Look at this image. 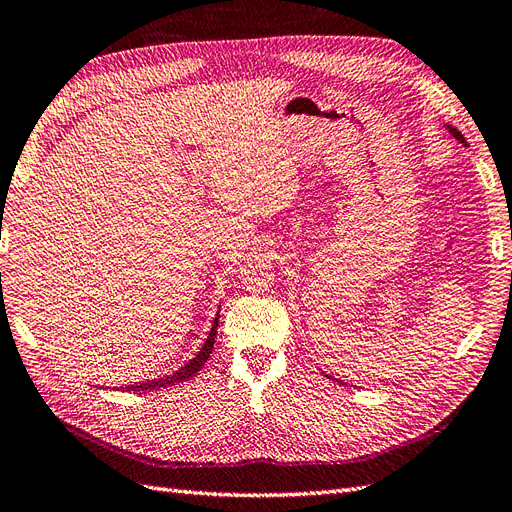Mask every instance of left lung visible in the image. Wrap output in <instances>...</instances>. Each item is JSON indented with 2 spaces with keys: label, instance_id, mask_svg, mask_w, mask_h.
I'll return each mask as SVG.
<instances>
[{
  "label": "left lung",
  "instance_id": "obj_1",
  "mask_svg": "<svg viewBox=\"0 0 512 512\" xmlns=\"http://www.w3.org/2000/svg\"><path fill=\"white\" fill-rule=\"evenodd\" d=\"M446 128H448V133L452 135V137H455L459 143H463L465 145V148H470V145H467V141H465V137L459 133V130L455 128V126H450V124H446ZM326 377H330V375H326Z\"/></svg>",
  "mask_w": 512,
  "mask_h": 512
}]
</instances>
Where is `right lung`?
<instances>
[{"instance_id":"add662e5","label":"right lung","mask_w":512,"mask_h":512,"mask_svg":"<svg viewBox=\"0 0 512 512\" xmlns=\"http://www.w3.org/2000/svg\"><path fill=\"white\" fill-rule=\"evenodd\" d=\"M216 328H218V313H216V317H214V321H212V328H210V332H208V339H206V343L201 345V349L199 352L195 354V358H191L188 360L184 367H180L178 371L175 373H171V375H163V377H156V379H148V382H135V384H130V386H122L120 390H133V392H150V390H158V388H167V386H175V384H180V382H186V379H191L203 364H206V360L210 358V354H212V349H214V339H216Z\"/></svg>"}]
</instances>
